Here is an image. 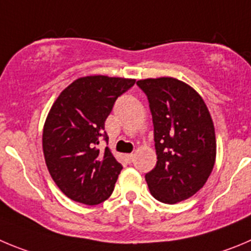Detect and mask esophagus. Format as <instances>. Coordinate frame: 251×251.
I'll return each mask as SVG.
<instances>
[{"label":"esophagus","mask_w":251,"mask_h":251,"mask_svg":"<svg viewBox=\"0 0 251 251\" xmlns=\"http://www.w3.org/2000/svg\"><path fill=\"white\" fill-rule=\"evenodd\" d=\"M125 157H126V161H127L128 163H131L133 161V158H135V154H133V153H128V154H126Z\"/></svg>","instance_id":"1"}]
</instances>
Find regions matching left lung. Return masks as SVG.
Here are the masks:
<instances>
[{"instance_id":"left-lung-1","label":"left lung","mask_w":251,"mask_h":251,"mask_svg":"<svg viewBox=\"0 0 251 251\" xmlns=\"http://www.w3.org/2000/svg\"><path fill=\"white\" fill-rule=\"evenodd\" d=\"M153 121L157 163L146 173L152 196L167 204L188 200L207 182L217 154L212 116L192 86L162 76L142 79Z\"/></svg>"}]
</instances>
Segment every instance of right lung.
<instances>
[{"label":"right lung","mask_w":251,"mask_h":251,"mask_svg":"<svg viewBox=\"0 0 251 251\" xmlns=\"http://www.w3.org/2000/svg\"><path fill=\"white\" fill-rule=\"evenodd\" d=\"M133 84L135 79L83 76L51 105L42 137L44 160L58 188L72 201L95 205L111 196L123 166L109 147L100 151L97 145L102 137L109 140L105 120Z\"/></svg>","instance_id":"add662e5"}]
</instances>
